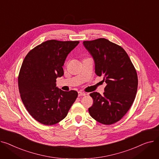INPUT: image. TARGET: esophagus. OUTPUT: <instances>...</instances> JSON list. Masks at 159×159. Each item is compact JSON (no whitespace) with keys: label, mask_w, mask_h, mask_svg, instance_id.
Returning <instances> with one entry per match:
<instances>
[{"label":"esophagus","mask_w":159,"mask_h":159,"mask_svg":"<svg viewBox=\"0 0 159 159\" xmlns=\"http://www.w3.org/2000/svg\"><path fill=\"white\" fill-rule=\"evenodd\" d=\"M86 96V93L81 92V91L78 92V96Z\"/></svg>","instance_id":"34e87169"}]
</instances>
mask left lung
I'll return each instance as SVG.
<instances>
[{
  "instance_id": "left-lung-1",
  "label": "left lung",
  "mask_w": 159,
  "mask_h": 159,
  "mask_svg": "<svg viewBox=\"0 0 159 159\" xmlns=\"http://www.w3.org/2000/svg\"><path fill=\"white\" fill-rule=\"evenodd\" d=\"M83 44L94 60L95 73L107 83L103 96L97 92L90 96L94 103L89 108L92 118L109 125L119 120L135 98L137 72L126 51L105 39L84 41Z\"/></svg>"
}]
</instances>
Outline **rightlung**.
<instances>
[{
	"mask_svg": "<svg viewBox=\"0 0 159 159\" xmlns=\"http://www.w3.org/2000/svg\"><path fill=\"white\" fill-rule=\"evenodd\" d=\"M78 41L48 40L25 57L18 76V89L30 114L39 123L52 125L67 116L78 97L75 90L57 87V78L64 74L63 66Z\"/></svg>",
	"mask_w": 159,
	"mask_h": 159,
	"instance_id": "add662e5",
	"label": "right lung"
}]
</instances>
